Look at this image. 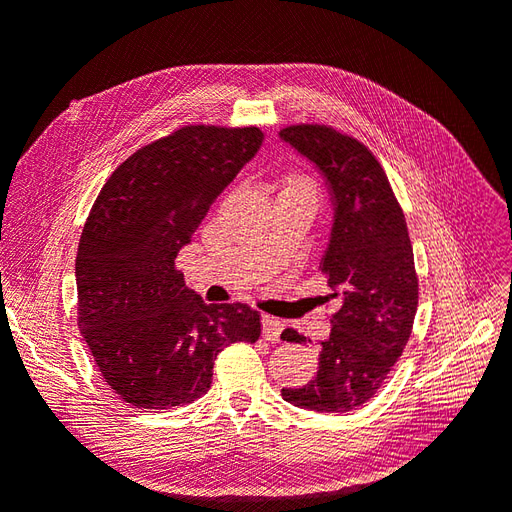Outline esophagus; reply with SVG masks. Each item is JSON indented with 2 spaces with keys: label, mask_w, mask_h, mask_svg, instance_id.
<instances>
[{
  "label": "esophagus",
  "mask_w": 512,
  "mask_h": 512,
  "mask_svg": "<svg viewBox=\"0 0 512 512\" xmlns=\"http://www.w3.org/2000/svg\"><path fill=\"white\" fill-rule=\"evenodd\" d=\"M284 324L273 316H262V337L269 339V342H280Z\"/></svg>",
  "instance_id": "obj_1"
}]
</instances>
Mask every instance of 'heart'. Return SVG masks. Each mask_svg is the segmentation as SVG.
Segmentation results:
<instances>
[{"label":"heart","instance_id":"b5f03b06","mask_svg":"<svg viewBox=\"0 0 512 512\" xmlns=\"http://www.w3.org/2000/svg\"><path fill=\"white\" fill-rule=\"evenodd\" d=\"M288 188H301V190L314 192V185H312V181H307V179H303V177H299V179H292Z\"/></svg>","mask_w":512,"mask_h":512}]
</instances>
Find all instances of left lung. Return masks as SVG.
<instances>
[{
    "label": "left lung",
    "instance_id": "1",
    "mask_svg": "<svg viewBox=\"0 0 512 512\" xmlns=\"http://www.w3.org/2000/svg\"><path fill=\"white\" fill-rule=\"evenodd\" d=\"M280 138L327 181L333 228L318 269L339 299L316 378L282 397L314 412H350L380 391L412 333L418 277L406 218L380 162L356 138L316 123L288 126ZM282 339L305 342L294 329Z\"/></svg>",
    "mask_w": 512,
    "mask_h": 512
}]
</instances>
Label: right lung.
I'll use <instances>...</instances> for the list:
<instances>
[{
  "label": "right lung",
  "instance_id": "obj_1",
  "mask_svg": "<svg viewBox=\"0 0 512 512\" xmlns=\"http://www.w3.org/2000/svg\"><path fill=\"white\" fill-rule=\"evenodd\" d=\"M262 138L185 126L132 153L91 207L76 254L79 329L104 382L134 408L192 404L226 346L260 337L256 309L207 305L175 258Z\"/></svg>",
  "mask_w": 512,
  "mask_h": 512
}]
</instances>
